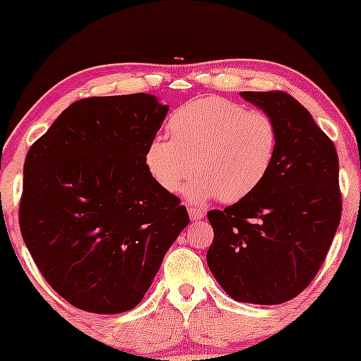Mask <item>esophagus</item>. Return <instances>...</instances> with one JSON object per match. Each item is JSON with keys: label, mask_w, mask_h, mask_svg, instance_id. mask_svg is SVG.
I'll return each instance as SVG.
<instances>
[{"label": "esophagus", "mask_w": 361, "mask_h": 361, "mask_svg": "<svg viewBox=\"0 0 361 361\" xmlns=\"http://www.w3.org/2000/svg\"><path fill=\"white\" fill-rule=\"evenodd\" d=\"M189 215H190L192 220H200V219H204V216H205V212L202 209H195V207H190Z\"/></svg>", "instance_id": "34e87169"}]
</instances>
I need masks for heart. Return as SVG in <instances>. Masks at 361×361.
<instances>
[{
    "mask_svg": "<svg viewBox=\"0 0 361 361\" xmlns=\"http://www.w3.org/2000/svg\"><path fill=\"white\" fill-rule=\"evenodd\" d=\"M167 126L171 140L156 137L147 145L146 169L169 194L194 171L197 177L185 194L197 204L214 197L224 204L243 200L274 164L279 135L264 111L245 110L220 97H200L177 108Z\"/></svg>",
    "mask_w": 361,
    "mask_h": 361,
    "instance_id": "heart-1",
    "label": "heart"
}]
</instances>
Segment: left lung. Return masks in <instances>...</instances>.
I'll return each mask as SVG.
<instances>
[{
    "mask_svg": "<svg viewBox=\"0 0 361 361\" xmlns=\"http://www.w3.org/2000/svg\"><path fill=\"white\" fill-rule=\"evenodd\" d=\"M241 97L273 118L278 151L253 194L207 214L214 226L207 264L238 302L283 304L315 278L338 228V156L312 115L288 93Z\"/></svg>",
    "mask_w": 361,
    "mask_h": 361,
    "instance_id": "obj_1",
    "label": "left lung"
}]
</instances>
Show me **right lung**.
I'll return each instance as SVG.
<instances>
[{"mask_svg": "<svg viewBox=\"0 0 361 361\" xmlns=\"http://www.w3.org/2000/svg\"><path fill=\"white\" fill-rule=\"evenodd\" d=\"M167 111L147 93L83 98L27 151L23 240L73 307L95 314L136 307L189 225L185 207L145 164Z\"/></svg>", "mask_w": 361, "mask_h": 361, "instance_id": "add662e5", "label": "right lung"}]
</instances>
